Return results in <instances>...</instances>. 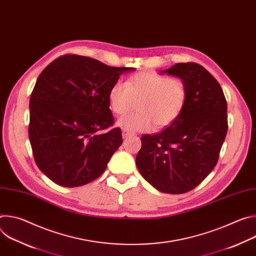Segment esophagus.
<instances>
[{
	"instance_id": "obj_1",
	"label": "esophagus",
	"mask_w": 256,
	"mask_h": 256,
	"mask_svg": "<svg viewBox=\"0 0 256 256\" xmlns=\"http://www.w3.org/2000/svg\"><path fill=\"white\" fill-rule=\"evenodd\" d=\"M132 132H130L128 130H126V128H124L122 130V136L126 138H128V136H130Z\"/></svg>"
}]
</instances>
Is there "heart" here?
Returning a JSON list of instances; mask_svg holds the SVG:
<instances>
[{"label": "heart", "mask_w": 256, "mask_h": 256, "mask_svg": "<svg viewBox=\"0 0 256 256\" xmlns=\"http://www.w3.org/2000/svg\"><path fill=\"white\" fill-rule=\"evenodd\" d=\"M188 98L186 82L178 77H167L154 72H142L126 83H114L108 92L112 110L124 116L136 101L138 110L118 120L130 130H148L153 124L162 128L174 122L184 109Z\"/></svg>", "instance_id": "heart-1"}]
</instances>
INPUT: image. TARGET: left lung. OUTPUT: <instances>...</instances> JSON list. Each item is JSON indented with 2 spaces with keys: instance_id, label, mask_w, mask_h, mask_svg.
Wrapping results in <instances>:
<instances>
[{
  "instance_id": "1",
  "label": "left lung",
  "mask_w": 256,
  "mask_h": 256,
  "mask_svg": "<svg viewBox=\"0 0 256 256\" xmlns=\"http://www.w3.org/2000/svg\"><path fill=\"white\" fill-rule=\"evenodd\" d=\"M188 87L179 116L155 134H142L136 164L151 186L171 194L196 188L214 168L228 130L224 92L202 66L179 62L163 70Z\"/></svg>"
}]
</instances>
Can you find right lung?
Here are the masks:
<instances>
[{"instance_id":"add662e5","label":"right lung","mask_w":256,"mask_h":256,"mask_svg":"<svg viewBox=\"0 0 256 256\" xmlns=\"http://www.w3.org/2000/svg\"><path fill=\"white\" fill-rule=\"evenodd\" d=\"M95 58L64 54L52 62L32 90L29 140L38 167L54 184L76 188L98 178L122 144L108 92L126 70Z\"/></svg>"}]
</instances>
